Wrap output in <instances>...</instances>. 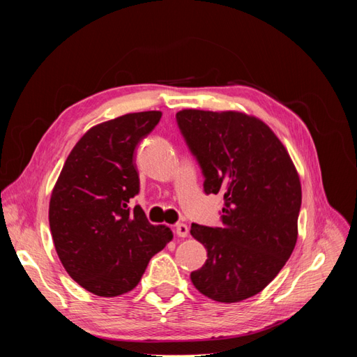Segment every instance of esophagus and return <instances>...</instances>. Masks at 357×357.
I'll use <instances>...</instances> for the list:
<instances>
[{
    "label": "esophagus",
    "instance_id": "obj_1",
    "mask_svg": "<svg viewBox=\"0 0 357 357\" xmlns=\"http://www.w3.org/2000/svg\"><path fill=\"white\" fill-rule=\"evenodd\" d=\"M174 232H176L177 236H180V238H186V236L189 235L188 225H185V223H177L176 228H174Z\"/></svg>",
    "mask_w": 357,
    "mask_h": 357
}]
</instances>
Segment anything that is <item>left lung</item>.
I'll list each match as a JSON object with an SVG mask.
<instances>
[{
    "label": "left lung",
    "mask_w": 357,
    "mask_h": 357,
    "mask_svg": "<svg viewBox=\"0 0 357 357\" xmlns=\"http://www.w3.org/2000/svg\"><path fill=\"white\" fill-rule=\"evenodd\" d=\"M177 125L204 176L205 193H222V226L192 223L207 261L190 274L202 295L240 302L273 282L298 240L301 181L271 128L240 112L181 110Z\"/></svg>",
    "instance_id": "obj_1"
}]
</instances>
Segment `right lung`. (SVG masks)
I'll return each instance as SVG.
<instances>
[{
    "label": "right lung",
    "mask_w": 357,
    "mask_h": 357,
    "mask_svg": "<svg viewBox=\"0 0 357 357\" xmlns=\"http://www.w3.org/2000/svg\"><path fill=\"white\" fill-rule=\"evenodd\" d=\"M160 112L129 113L91 128L68 155L53 188L49 225L70 277L96 296L128 294L171 240L131 198L139 192L134 153Z\"/></svg>",
    "instance_id": "obj_1"
}]
</instances>
